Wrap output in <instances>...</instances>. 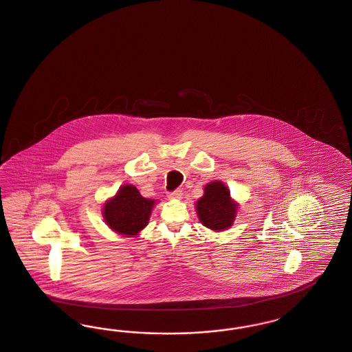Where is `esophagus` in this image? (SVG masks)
Returning a JSON list of instances; mask_svg holds the SVG:
<instances>
[{
  "instance_id": "obj_1",
  "label": "esophagus",
  "mask_w": 352,
  "mask_h": 352,
  "mask_svg": "<svg viewBox=\"0 0 352 352\" xmlns=\"http://www.w3.org/2000/svg\"><path fill=\"white\" fill-rule=\"evenodd\" d=\"M182 190H175L169 194L170 199H174V200H179V199H182Z\"/></svg>"
}]
</instances>
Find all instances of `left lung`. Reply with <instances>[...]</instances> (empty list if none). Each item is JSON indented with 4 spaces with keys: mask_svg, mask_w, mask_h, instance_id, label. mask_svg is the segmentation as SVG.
Instances as JSON below:
<instances>
[{
    "mask_svg": "<svg viewBox=\"0 0 352 352\" xmlns=\"http://www.w3.org/2000/svg\"><path fill=\"white\" fill-rule=\"evenodd\" d=\"M238 210V204L230 197L229 188L219 181L208 183L204 195L196 201V213L200 222L210 230L229 229Z\"/></svg>",
    "mask_w": 352,
    "mask_h": 352,
    "instance_id": "obj_1",
    "label": "left lung"
}]
</instances>
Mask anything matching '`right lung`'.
I'll use <instances>...</instances> for the list:
<instances>
[{
  "label": "right lung",
  "mask_w": 352,
  "mask_h": 352,
  "mask_svg": "<svg viewBox=\"0 0 352 352\" xmlns=\"http://www.w3.org/2000/svg\"><path fill=\"white\" fill-rule=\"evenodd\" d=\"M155 204V200L143 197L133 184H124L105 203L102 216L111 230L133 236L148 225Z\"/></svg>",
  "instance_id": "right-lung-1"
}]
</instances>
